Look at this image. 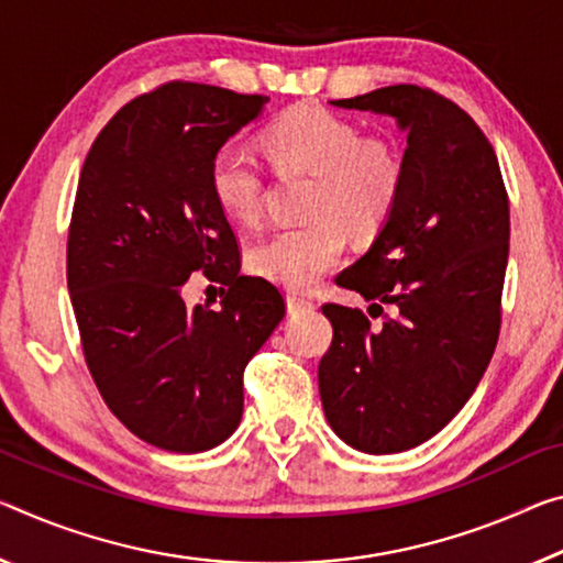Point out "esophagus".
<instances>
[{
    "mask_svg": "<svg viewBox=\"0 0 563 563\" xmlns=\"http://www.w3.org/2000/svg\"><path fill=\"white\" fill-rule=\"evenodd\" d=\"M285 302H288V313H306V310H313L316 302L310 298H302V296H288L285 298Z\"/></svg>",
    "mask_w": 563,
    "mask_h": 563,
    "instance_id": "esophagus-1",
    "label": "esophagus"
}]
</instances>
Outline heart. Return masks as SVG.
<instances>
[{"label":"heart","mask_w":563,"mask_h":563,"mask_svg":"<svg viewBox=\"0 0 563 563\" xmlns=\"http://www.w3.org/2000/svg\"><path fill=\"white\" fill-rule=\"evenodd\" d=\"M278 173L313 175L306 225L283 228L250 247V271L288 290H310L341 263L345 235L376 238L394 216L406 185V157L396 140L363 135L358 122L320 104L292 107L261 135ZM210 195L240 225L263 216L265 183L255 159L233 145L210 159Z\"/></svg>","instance_id":"b5f03b06"}]
</instances>
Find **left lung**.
I'll return each instance as SVG.
<instances>
[{"instance_id":"1","label":"left lung","mask_w":563,"mask_h":563,"mask_svg":"<svg viewBox=\"0 0 563 563\" xmlns=\"http://www.w3.org/2000/svg\"><path fill=\"white\" fill-rule=\"evenodd\" d=\"M333 104L390 114L406 132L398 208L335 278L371 302V318L383 305L395 316L371 325L363 310L328 302L333 343L318 365L330 428L380 456L439 433L486 373L501 328L508 195L484 132L433 89L394 85Z\"/></svg>"}]
</instances>
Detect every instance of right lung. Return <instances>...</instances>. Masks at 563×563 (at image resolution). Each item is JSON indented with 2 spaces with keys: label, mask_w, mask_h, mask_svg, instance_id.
Here are the masks:
<instances>
[{
  "label": "right lung",
  "mask_w": 563,
  "mask_h": 563,
  "mask_svg": "<svg viewBox=\"0 0 563 563\" xmlns=\"http://www.w3.org/2000/svg\"><path fill=\"white\" fill-rule=\"evenodd\" d=\"M265 95L167 82L104 124L79 173L67 288L87 368L137 439L216 449L243 418V371L285 316L275 285L240 275L233 228L210 195V159ZM192 272L229 285L187 309Z\"/></svg>",
  "instance_id": "add662e5"
}]
</instances>
